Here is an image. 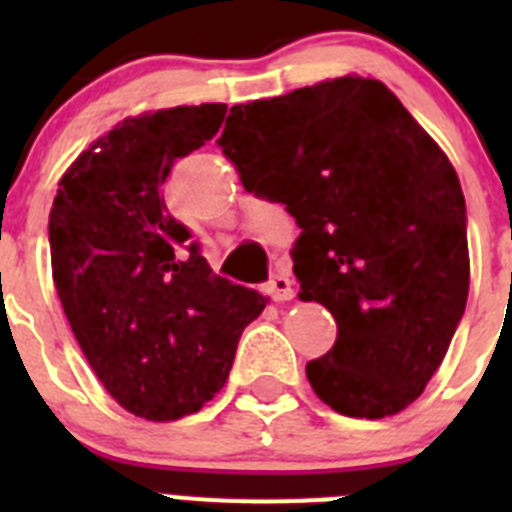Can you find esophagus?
<instances>
[{
  "label": "esophagus",
  "mask_w": 512,
  "mask_h": 512,
  "mask_svg": "<svg viewBox=\"0 0 512 512\" xmlns=\"http://www.w3.org/2000/svg\"><path fill=\"white\" fill-rule=\"evenodd\" d=\"M264 292L271 297L274 302H287L295 297V289H292V279L287 274H274L269 282L264 284Z\"/></svg>",
  "instance_id": "obj_1"
}]
</instances>
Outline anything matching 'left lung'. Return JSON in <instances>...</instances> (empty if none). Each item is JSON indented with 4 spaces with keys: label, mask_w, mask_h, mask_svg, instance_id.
<instances>
[{
    "label": "left lung",
    "mask_w": 512,
    "mask_h": 512,
    "mask_svg": "<svg viewBox=\"0 0 512 512\" xmlns=\"http://www.w3.org/2000/svg\"><path fill=\"white\" fill-rule=\"evenodd\" d=\"M217 146L246 192L282 202L300 300L336 318L328 354L307 364L325 405L387 418L418 400L469 295L459 176L377 79L341 76L230 107Z\"/></svg>",
    "instance_id": "obj_1"
}]
</instances>
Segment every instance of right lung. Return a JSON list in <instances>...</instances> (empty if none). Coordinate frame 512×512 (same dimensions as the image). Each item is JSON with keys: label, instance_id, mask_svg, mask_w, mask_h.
I'll list each match as a JSON object with an SVG mask.
<instances>
[{"label": "right lung", "instance_id": "add662e5", "mask_svg": "<svg viewBox=\"0 0 512 512\" xmlns=\"http://www.w3.org/2000/svg\"><path fill=\"white\" fill-rule=\"evenodd\" d=\"M225 104L130 117L58 182L48 220L53 282L89 366L146 420L192 415L223 390L266 297L212 274L161 197L176 158L205 146Z\"/></svg>", "mask_w": 512, "mask_h": 512}]
</instances>
